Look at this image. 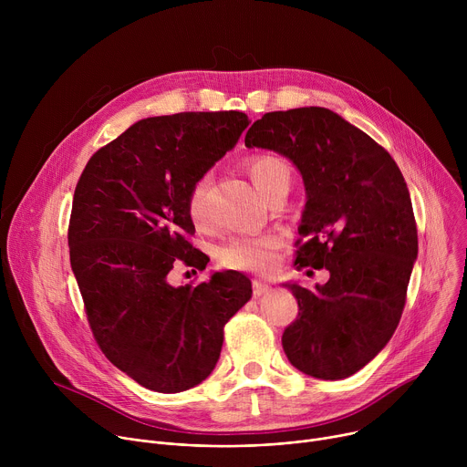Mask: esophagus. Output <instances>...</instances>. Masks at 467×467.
I'll return each mask as SVG.
<instances>
[{
  "label": "esophagus",
  "instance_id": "esophagus-1",
  "mask_svg": "<svg viewBox=\"0 0 467 467\" xmlns=\"http://www.w3.org/2000/svg\"><path fill=\"white\" fill-rule=\"evenodd\" d=\"M270 292H272V286H268V285L262 283V281H253V297L254 299H258V297H262L265 294H270Z\"/></svg>",
  "mask_w": 467,
  "mask_h": 467
}]
</instances>
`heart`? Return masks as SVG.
<instances>
[{
    "label": "heart",
    "mask_w": 467,
    "mask_h": 467,
    "mask_svg": "<svg viewBox=\"0 0 467 467\" xmlns=\"http://www.w3.org/2000/svg\"><path fill=\"white\" fill-rule=\"evenodd\" d=\"M245 170L256 186V190L268 197L281 186L292 182L290 162L272 151H260L245 161ZM209 177H197L186 193V213L195 227H205L209 223L207 207ZM281 247V238L275 234L262 236H236L229 240L218 251V260L223 268L240 272H265L275 264V253Z\"/></svg>",
    "instance_id": "heart-1"
}]
</instances>
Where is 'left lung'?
Wrapping results in <instances>:
<instances>
[{
    "label": "left lung",
    "mask_w": 467,
    "mask_h": 467,
    "mask_svg": "<svg viewBox=\"0 0 467 467\" xmlns=\"http://www.w3.org/2000/svg\"><path fill=\"white\" fill-rule=\"evenodd\" d=\"M245 146L274 150L301 171L294 265L330 275L314 290L290 285L299 312L283 349L310 377L346 379L389 342L407 303L418 227L405 177L382 146L323 107L265 112Z\"/></svg>",
    "instance_id": "8db88e82"
}]
</instances>
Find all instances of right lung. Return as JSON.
<instances>
[{
  "mask_svg": "<svg viewBox=\"0 0 467 467\" xmlns=\"http://www.w3.org/2000/svg\"><path fill=\"white\" fill-rule=\"evenodd\" d=\"M247 125L240 110L146 118L98 150L78 181L68 245L88 325L103 355L148 389L205 380L225 323L251 297L238 272L168 283L179 260L205 270L207 254L190 244L186 193Z\"/></svg>",
  "mask_w": 467,
  "mask_h": 467,
  "instance_id": "right-lung-1",
  "label": "right lung"
}]
</instances>
